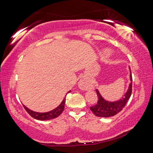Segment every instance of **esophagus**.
<instances>
[{
	"mask_svg": "<svg viewBox=\"0 0 153 153\" xmlns=\"http://www.w3.org/2000/svg\"><path fill=\"white\" fill-rule=\"evenodd\" d=\"M78 87L82 90H88L92 88V84L85 79H81L78 82Z\"/></svg>",
	"mask_w": 153,
	"mask_h": 153,
	"instance_id": "obj_1",
	"label": "esophagus"
}]
</instances>
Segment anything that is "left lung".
Returning <instances> with one entry per match:
<instances>
[{"label":"left lung","mask_w":153,"mask_h":153,"mask_svg":"<svg viewBox=\"0 0 153 153\" xmlns=\"http://www.w3.org/2000/svg\"><path fill=\"white\" fill-rule=\"evenodd\" d=\"M129 73H130L129 79H130L131 82L129 83L127 92L120 99L116 100V101H108L102 97L98 90H96L98 98V102L96 105L90 107V110L92 111L96 116L100 117H112V116L115 115L116 114L120 112L123 109V108L125 107L126 104L131 96V88H132V77H131V69L129 67Z\"/></svg>","instance_id":"left-lung-1"}]
</instances>
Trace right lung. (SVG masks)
<instances>
[{
  "label": "right lung",
  "instance_id": "right-lung-1",
  "mask_svg": "<svg viewBox=\"0 0 153 153\" xmlns=\"http://www.w3.org/2000/svg\"><path fill=\"white\" fill-rule=\"evenodd\" d=\"M71 91H69L67 93L70 92ZM65 97L63 98V101L61 102V104L59 105L57 107L54 108L53 110L48 111V112L46 113H39V112H36V111H33L30 110V108H27L25 105H23L25 109L26 110L27 112L30 114V115L32 116V117L34 119H36L40 121H45V120H53V119H55L57 117L63 112L65 108Z\"/></svg>",
  "mask_w": 153,
  "mask_h": 153
}]
</instances>
